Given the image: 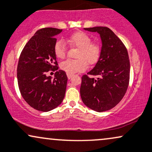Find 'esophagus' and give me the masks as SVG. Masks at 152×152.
Wrapping results in <instances>:
<instances>
[{
    "instance_id": "obj_1",
    "label": "esophagus",
    "mask_w": 152,
    "mask_h": 152,
    "mask_svg": "<svg viewBox=\"0 0 152 152\" xmlns=\"http://www.w3.org/2000/svg\"><path fill=\"white\" fill-rule=\"evenodd\" d=\"M66 75H67V77L69 79H70V78H71V77L73 76V74H66Z\"/></svg>"
}]
</instances>
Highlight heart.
<instances>
[{
	"mask_svg": "<svg viewBox=\"0 0 152 152\" xmlns=\"http://www.w3.org/2000/svg\"><path fill=\"white\" fill-rule=\"evenodd\" d=\"M71 46L78 48L75 60L64 61L61 64V69L67 74H76L85 71L87 65H93L99 61L101 56V47L98 43L91 42V38L82 31L76 32L67 39ZM53 52L58 58L66 57L67 48L63 41H57L53 46Z\"/></svg>",
	"mask_w": 152,
	"mask_h": 152,
	"instance_id": "heart-1",
	"label": "heart"
}]
</instances>
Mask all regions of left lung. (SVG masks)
Wrapping results in <instances>:
<instances>
[{
    "label": "left lung",
    "instance_id": "left-lung-1",
    "mask_svg": "<svg viewBox=\"0 0 152 152\" xmlns=\"http://www.w3.org/2000/svg\"><path fill=\"white\" fill-rule=\"evenodd\" d=\"M97 32L102 51L95 67L82 76L80 94L83 104L98 112L112 109L126 94L130 78V62L124 43L105 26L86 28Z\"/></svg>",
    "mask_w": 152,
    "mask_h": 152
}]
</instances>
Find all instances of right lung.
I'll use <instances>...</instances> for the list:
<instances>
[{
    "label": "right lung",
    "instance_id": "obj_1",
    "mask_svg": "<svg viewBox=\"0 0 152 152\" xmlns=\"http://www.w3.org/2000/svg\"><path fill=\"white\" fill-rule=\"evenodd\" d=\"M61 31L55 28L39 29L28 41L19 57V90L26 103L38 111L46 112L55 109L65 96L68 80L65 71H57L53 80L46 76L49 71L58 69L53 46L56 42L55 36Z\"/></svg>",
    "mask_w": 152,
    "mask_h": 152
}]
</instances>
